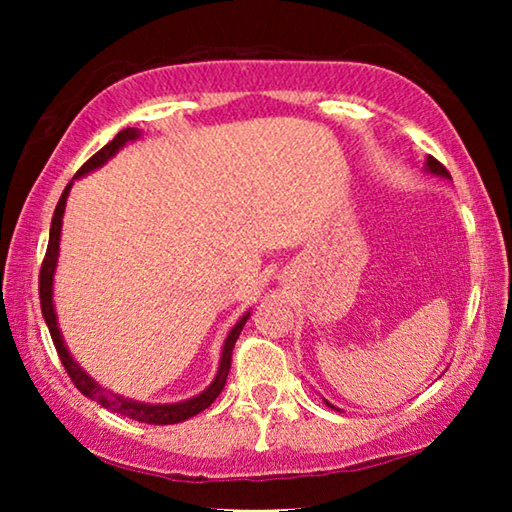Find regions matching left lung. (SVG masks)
<instances>
[{"mask_svg":"<svg viewBox=\"0 0 512 512\" xmlns=\"http://www.w3.org/2000/svg\"><path fill=\"white\" fill-rule=\"evenodd\" d=\"M424 171L427 173H433V176H440V178H447V180H452V176H449V171L443 167V164H440L436 158H431V155H427V164H424ZM325 404L329 406V409H334V411H341V409H336L334 404H329L327 400H325Z\"/></svg>","mask_w":512,"mask_h":512,"instance_id":"left-lung-1","label":"left lung"}]
</instances>
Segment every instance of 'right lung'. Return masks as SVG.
Instances as JSON below:
<instances>
[{"label":"right lung","instance_id":"add662e5","mask_svg":"<svg viewBox=\"0 0 512 512\" xmlns=\"http://www.w3.org/2000/svg\"><path fill=\"white\" fill-rule=\"evenodd\" d=\"M140 137H142V131H137V128H124V131H119L115 140L103 146L99 153H94L92 158L85 162L79 171H76V176L69 180V185L65 187V192H63V196H60V201L56 205L54 219H51L47 255H45V262H42V268H40V307H42V316H45V323L49 327L51 341H54V345H56L58 357H60V361H63L67 375L72 377L74 386L79 388V391L85 397H90V400L99 402L101 406H106V409H110L112 413L124 415V418H131V420H137V422L176 424V422L194 418V415L205 411L207 406H210L216 400V397H219V393L223 391L225 379H228V372H230L232 348H235L241 329H244L246 320L250 318V311H246V314L237 320L235 327L230 329L228 336H225L223 348H221V359H219V370H216L212 384L207 386L203 393H198L194 397H189V400L176 402V404H146V402H137V400H131V397H124V395H117V393L108 391V388H103L99 381H94L88 375V372H85L79 366V361H74V357L69 354L67 345L63 341V334H60L58 316H56V309H54V275H56V266H58L60 228H63V214H65L69 189H72L76 178H81V176H85V173L103 167V164H106L119 149H124L128 142L140 140Z\"/></svg>","mask_w":512,"mask_h":512}]
</instances>
